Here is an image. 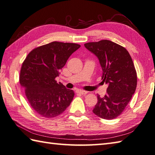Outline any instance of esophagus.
I'll list each match as a JSON object with an SVG mask.
<instances>
[{"label": "esophagus", "instance_id": "obj_1", "mask_svg": "<svg viewBox=\"0 0 155 155\" xmlns=\"http://www.w3.org/2000/svg\"><path fill=\"white\" fill-rule=\"evenodd\" d=\"M76 93L82 94V95H86V94H87L88 92H87V91H83V90L77 89V91H76Z\"/></svg>", "mask_w": 155, "mask_h": 155}]
</instances>
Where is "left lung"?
<instances>
[{
  "mask_svg": "<svg viewBox=\"0 0 155 155\" xmlns=\"http://www.w3.org/2000/svg\"><path fill=\"white\" fill-rule=\"evenodd\" d=\"M84 47L98 58L101 79L108 85L104 97L97 95L93 112L103 119L116 118L128 104L137 85L132 58L126 48L107 39L87 43Z\"/></svg>",
  "mask_w": 155,
  "mask_h": 155,
  "instance_id": "8db88e82",
  "label": "left lung"
}]
</instances>
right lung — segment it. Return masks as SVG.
<instances>
[{
	"label": "right lung",
	"instance_id": "1",
	"mask_svg": "<svg viewBox=\"0 0 155 155\" xmlns=\"http://www.w3.org/2000/svg\"><path fill=\"white\" fill-rule=\"evenodd\" d=\"M81 47L73 43L53 41L30 51L21 66L19 82L31 107L42 117L62 114L74 93L55 78L71 54Z\"/></svg>",
	"mask_w": 155,
	"mask_h": 155
}]
</instances>
